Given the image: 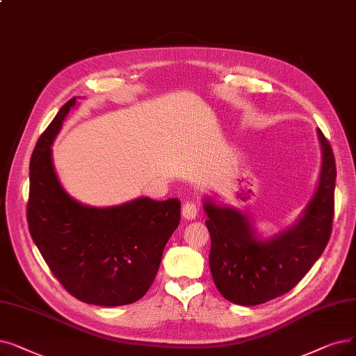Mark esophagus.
<instances>
[{
	"mask_svg": "<svg viewBox=\"0 0 356 356\" xmlns=\"http://www.w3.org/2000/svg\"><path fill=\"white\" fill-rule=\"evenodd\" d=\"M197 215V207L193 202H184L181 207V216L184 220H195Z\"/></svg>",
	"mask_w": 356,
	"mask_h": 356,
	"instance_id": "34e87169",
	"label": "esophagus"
}]
</instances>
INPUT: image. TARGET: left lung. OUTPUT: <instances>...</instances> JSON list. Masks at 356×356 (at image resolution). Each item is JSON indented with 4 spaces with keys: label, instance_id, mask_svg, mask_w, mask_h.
Wrapping results in <instances>:
<instances>
[{
    "label": "left lung",
    "instance_id": "1",
    "mask_svg": "<svg viewBox=\"0 0 356 356\" xmlns=\"http://www.w3.org/2000/svg\"><path fill=\"white\" fill-rule=\"evenodd\" d=\"M323 165L316 196L292 228L268 241L236 208L207 200L211 236L209 268L221 296L238 305H257L296 286L326 249L334 215L336 163L326 136L318 131Z\"/></svg>",
    "mask_w": 356,
    "mask_h": 356
}]
</instances>
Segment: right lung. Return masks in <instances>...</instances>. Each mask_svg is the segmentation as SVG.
Masks as SVG:
<instances>
[{"mask_svg":"<svg viewBox=\"0 0 356 356\" xmlns=\"http://www.w3.org/2000/svg\"><path fill=\"white\" fill-rule=\"evenodd\" d=\"M74 104L75 97L60 107L30 159V236L72 297L104 307L132 304L156 280L164 245L180 222V200L140 197L91 208L68 196L54 172L51 145Z\"/></svg>","mask_w":356,"mask_h":356,"instance_id":"right-lung-1","label":"right lung"}]
</instances>
